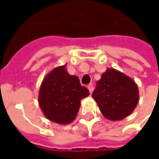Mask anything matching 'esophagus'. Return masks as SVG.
I'll return each mask as SVG.
<instances>
[{
    "label": "esophagus",
    "mask_w": 159,
    "mask_h": 159,
    "mask_svg": "<svg viewBox=\"0 0 159 159\" xmlns=\"http://www.w3.org/2000/svg\"><path fill=\"white\" fill-rule=\"evenodd\" d=\"M93 89H94V88H93V85H92V84H89V86H88V89H89V93H90V94L92 93V91H93Z\"/></svg>",
    "instance_id": "1"
}]
</instances>
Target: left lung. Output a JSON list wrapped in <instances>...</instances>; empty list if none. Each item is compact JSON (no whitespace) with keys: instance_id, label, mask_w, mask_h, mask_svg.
<instances>
[{"instance_id":"8db88e82","label":"left lung","mask_w":159,"mask_h":159,"mask_svg":"<svg viewBox=\"0 0 159 159\" xmlns=\"http://www.w3.org/2000/svg\"><path fill=\"white\" fill-rule=\"evenodd\" d=\"M92 98L102 115L110 121H120L129 116L139 101L135 81L114 69H107L98 80Z\"/></svg>"}]
</instances>
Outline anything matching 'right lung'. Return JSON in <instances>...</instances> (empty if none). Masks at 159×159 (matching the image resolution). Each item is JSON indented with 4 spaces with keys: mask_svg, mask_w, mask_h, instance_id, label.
I'll return each instance as SVG.
<instances>
[{
    "mask_svg": "<svg viewBox=\"0 0 159 159\" xmlns=\"http://www.w3.org/2000/svg\"><path fill=\"white\" fill-rule=\"evenodd\" d=\"M66 66L51 70L44 78L38 93V103L44 115L58 125H69L74 121L80 100L89 94L77 76L68 73Z\"/></svg>",
    "mask_w": 159,
    "mask_h": 159,
    "instance_id": "add662e5",
    "label": "right lung"
}]
</instances>
